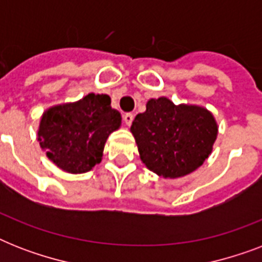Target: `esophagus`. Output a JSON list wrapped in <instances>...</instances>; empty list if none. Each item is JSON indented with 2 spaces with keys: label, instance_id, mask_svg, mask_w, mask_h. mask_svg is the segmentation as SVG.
Masks as SVG:
<instances>
[{
  "label": "esophagus",
  "instance_id": "esophagus-1",
  "mask_svg": "<svg viewBox=\"0 0 262 262\" xmlns=\"http://www.w3.org/2000/svg\"><path fill=\"white\" fill-rule=\"evenodd\" d=\"M133 118H135V115L132 114V113H126V114L123 115V121H125L127 126H130L132 122H133Z\"/></svg>",
  "mask_w": 262,
  "mask_h": 262
}]
</instances>
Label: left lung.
Instances as JSON below:
<instances>
[{"instance_id": "obj_1", "label": "left lung", "mask_w": 262, "mask_h": 262, "mask_svg": "<svg viewBox=\"0 0 262 262\" xmlns=\"http://www.w3.org/2000/svg\"><path fill=\"white\" fill-rule=\"evenodd\" d=\"M140 158L151 171L164 178L190 174L212 151L217 125L199 106H175L167 98L151 99L145 113L132 123Z\"/></svg>"}]
</instances>
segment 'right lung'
Segmentation results:
<instances>
[{"instance_id":"add662e5","label":"right lung","mask_w":262,"mask_h":262,"mask_svg":"<svg viewBox=\"0 0 262 262\" xmlns=\"http://www.w3.org/2000/svg\"><path fill=\"white\" fill-rule=\"evenodd\" d=\"M121 122V113L111 108L108 95L88 94L79 102L49 108L40 121L38 140L59 168L81 174L100 163L107 137Z\"/></svg>"}]
</instances>
